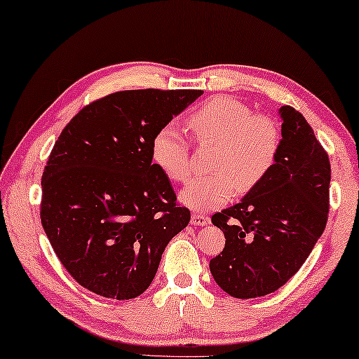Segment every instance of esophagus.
Listing matches in <instances>:
<instances>
[{"mask_svg":"<svg viewBox=\"0 0 359 359\" xmlns=\"http://www.w3.org/2000/svg\"><path fill=\"white\" fill-rule=\"evenodd\" d=\"M208 222H210L208 216H205V215L194 213L191 216V224H194V226H205V224H208Z\"/></svg>","mask_w":359,"mask_h":359,"instance_id":"esophagus-1","label":"esophagus"}]
</instances>
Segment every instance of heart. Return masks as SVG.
Masks as SVG:
<instances>
[{"instance_id": "heart-1", "label": "heart", "mask_w": 359, "mask_h": 359, "mask_svg": "<svg viewBox=\"0 0 359 359\" xmlns=\"http://www.w3.org/2000/svg\"><path fill=\"white\" fill-rule=\"evenodd\" d=\"M194 143L213 146L208 167L213 173L192 180L180 192L187 208L208 211L231 201L233 192L248 194L259 186L278 161L281 128L273 117L252 114L233 97H215L186 117ZM151 158L173 183L189 178V144L173 126L152 135Z\"/></svg>"}]
</instances>
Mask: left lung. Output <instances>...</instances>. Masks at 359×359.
<instances>
[{"instance_id":"8db88e82","label":"left lung","mask_w":359,"mask_h":359,"mask_svg":"<svg viewBox=\"0 0 359 359\" xmlns=\"http://www.w3.org/2000/svg\"><path fill=\"white\" fill-rule=\"evenodd\" d=\"M281 151L272 172L242 202L211 216L226 246L210 261L222 291L270 294L294 275L327 222L331 163L305 117L281 107Z\"/></svg>"}]
</instances>
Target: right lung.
<instances>
[{"instance_id": "obj_1", "label": "right lung", "mask_w": 359, "mask_h": 359, "mask_svg": "<svg viewBox=\"0 0 359 359\" xmlns=\"http://www.w3.org/2000/svg\"><path fill=\"white\" fill-rule=\"evenodd\" d=\"M202 90H122L82 108L55 141L41 222L68 273L98 296L138 297L170 240L189 224L151 140Z\"/></svg>"}]
</instances>
